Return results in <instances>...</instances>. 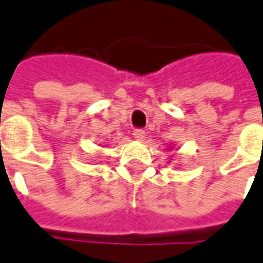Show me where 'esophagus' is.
<instances>
[{
  "mask_svg": "<svg viewBox=\"0 0 263 263\" xmlns=\"http://www.w3.org/2000/svg\"><path fill=\"white\" fill-rule=\"evenodd\" d=\"M132 135H134V138H135L137 141H142L145 137V131L144 129H135V131L132 132Z\"/></svg>",
  "mask_w": 263,
  "mask_h": 263,
  "instance_id": "1",
  "label": "esophagus"
}]
</instances>
